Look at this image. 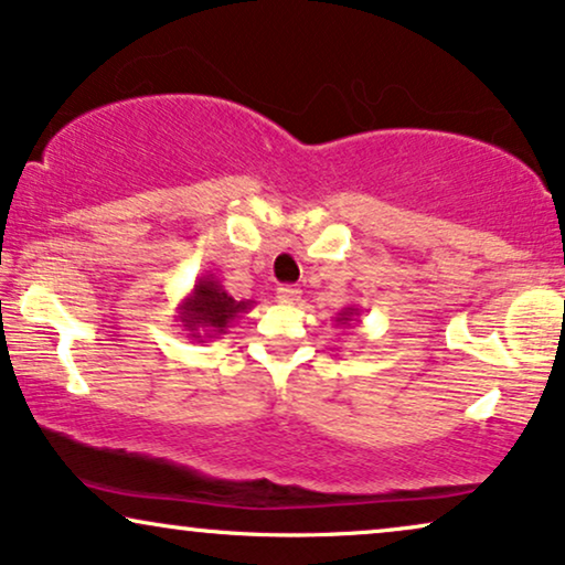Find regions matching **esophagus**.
Masks as SVG:
<instances>
[{
	"label": "esophagus",
	"mask_w": 565,
	"mask_h": 565,
	"mask_svg": "<svg viewBox=\"0 0 565 565\" xmlns=\"http://www.w3.org/2000/svg\"><path fill=\"white\" fill-rule=\"evenodd\" d=\"M278 299H281V302H297L299 299V289L297 287H278Z\"/></svg>",
	"instance_id": "esophagus-1"
}]
</instances>
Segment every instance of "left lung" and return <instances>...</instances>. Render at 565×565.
Returning <instances> with one entry per match:
<instances>
[{
    "instance_id": "8db88e82",
    "label": "left lung",
    "mask_w": 565,
    "mask_h": 565,
    "mask_svg": "<svg viewBox=\"0 0 565 565\" xmlns=\"http://www.w3.org/2000/svg\"><path fill=\"white\" fill-rule=\"evenodd\" d=\"M360 316H362V310L356 305H347V307H341V312L339 316H335V326H356L360 323Z\"/></svg>"
}]
</instances>
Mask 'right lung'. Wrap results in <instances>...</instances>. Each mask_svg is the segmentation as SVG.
<instances>
[{
  "mask_svg": "<svg viewBox=\"0 0 565 565\" xmlns=\"http://www.w3.org/2000/svg\"><path fill=\"white\" fill-rule=\"evenodd\" d=\"M249 307H253V299H242V302H237L216 276L203 274L198 276L190 295L177 305L174 318L177 323L182 326V331H188V339L211 341L221 339V335L226 333V328H232L234 320H237L242 312H247Z\"/></svg>",
  "mask_w": 565,
  "mask_h": 565,
  "instance_id": "obj_1",
  "label": "right lung"
}]
</instances>
